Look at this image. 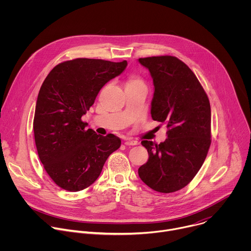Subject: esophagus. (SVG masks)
<instances>
[{"label": "esophagus", "mask_w": 251, "mask_h": 251, "mask_svg": "<svg viewBox=\"0 0 251 251\" xmlns=\"http://www.w3.org/2000/svg\"><path fill=\"white\" fill-rule=\"evenodd\" d=\"M124 144L126 146H135V145L138 144V142L134 141V140H131V139H126L125 142H124Z\"/></svg>", "instance_id": "esophagus-1"}]
</instances>
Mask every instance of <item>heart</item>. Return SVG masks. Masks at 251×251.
<instances>
[{
	"label": "heart",
	"instance_id": "heart-1",
	"mask_svg": "<svg viewBox=\"0 0 251 251\" xmlns=\"http://www.w3.org/2000/svg\"><path fill=\"white\" fill-rule=\"evenodd\" d=\"M144 85V83H143V81L139 78V77H136V76H132L130 77L127 82H126V87H130V86H135V85Z\"/></svg>",
	"mask_w": 251,
	"mask_h": 251
}]
</instances>
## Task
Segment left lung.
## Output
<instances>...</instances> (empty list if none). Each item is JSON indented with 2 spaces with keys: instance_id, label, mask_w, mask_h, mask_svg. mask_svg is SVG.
<instances>
[{
  "instance_id": "obj_1",
  "label": "left lung",
  "mask_w": 251,
  "mask_h": 251,
  "mask_svg": "<svg viewBox=\"0 0 251 251\" xmlns=\"http://www.w3.org/2000/svg\"><path fill=\"white\" fill-rule=\"evenodd\" d=\"M153 79V120L167 124L168 138L141 144L149 154L138 174L148 187L173 193L186 187L202 166L210 146V105L190 67L171 55L139 58Z\"/></svg>"
}]
</instances>
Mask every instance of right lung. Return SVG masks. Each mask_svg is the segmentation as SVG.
<instances>
[{
  "mask_svg": "<svg viewBox=\"0 0 251 251\" xmlns=\"http://www.w3.org/2000/svg\"><path fill=\"white\" fill-rule=\"evenodd\" d=\"M127 61L76 58L54 66L45 79L35 105L33 133L45 170L61 189L78 192L99 176L120 145L113 134L97 135L81 120L100 89L120 75Z\"/></svg>",
  "mask_w": 251,
  "mask_h": 251,
  "instance_id": "1",
  "label": "right lung"
}]
</instances>
